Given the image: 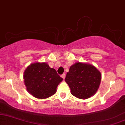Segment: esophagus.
<instances>
[{"label": "esophagus", "instance_id": "34e87169", "mask_svg": "<svg viewBox=\"0 0 125 125\" xmlns=\"http://www.w3.org/2000/svg\"><path fill=\"white\" fill-rule=\"evenodd\" d=\"M61 77H62L63 79H65V74H62V75H61Z\"/></svg>", "mask_w": 125, "mask_h": 125}]
</instances>
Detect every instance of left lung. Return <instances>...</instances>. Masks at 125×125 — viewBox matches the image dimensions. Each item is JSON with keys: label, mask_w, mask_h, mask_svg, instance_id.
I'll use <instances>...</instances> for the list:
<instances>
[{"label": "left lung", "mask_w": 125, "mask_h": 125, "mask_svg": "<svg viewBox=\"0 0 125 125\" xmlns=\"http://www.w3.org/2000/svg\"><path fill=\"white\" fill-rule=\"evenodd\" d=\"M101 80V72L94 66L80 62L70 67L65 79L71 89L72 94L83 100L95 94Z\"/></svg>", "instance_id": "left-lung-1"}]
</instances>
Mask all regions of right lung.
Listing matches in <instances>:
<instances>
[{
	"label": "right lung",
	"instance_id": "1",
	"mask_svg": "<svg viewBox=\"0 0 125 125\" xmlns=\"http://www.w3.org/2000/svg\"><path fill=\"white\" fill-rule=\"evenodd\" d=\"M23 78L27 91L39 99L47 98L54 94L58 85L63 80L56 70L45 62L30 65L24 72Z\"/></svg>",
	"mask_w": 125,
	"mask_h": 125
}]
</instances>
